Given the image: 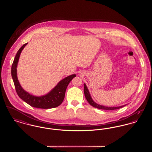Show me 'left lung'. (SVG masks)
<instances>
[{
    "label": "left lung",
    "mask_w": 152,
    "mask_h": 152,
    "mask_svg": "<svg viewBox=\"0 0 152 152\" xmlns=\"http://www.w3.org/2000/svg\"><path fill=\"white\" fill-rule=\"evenodd\" d=\"M84 94H85V97L87 99V101L89 102V104L90 105H91L92 107H94V108H96L100 109H104V110H115V109H117L121 108L122 107H124V106H125L126 105H122L120 107H105V106H103L99 105L97 103H96L92 99L91 94H89V92L88 91V89L87 88V86L86 84H84Z\"/></svg>",
    "instance_id": "1"
}]
</instances>
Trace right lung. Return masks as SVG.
Wrapping results in <instances>:
<instances>
[{"instance_id": "right-lung-1", "label": "right lung", "mask_w": 152, "mask_h": 152, "mask_svg": "<svg viewBox=\"0 0 152 152\" xmlns=\"http://www.w3.org/2000/svg\"><path fill=\"white\" fill-rule=\"evenodd\" d=\"M27 43L24 44L18 50L11 67V76L14 81L15 89L19 97L26 103L34 108L50 109L59 106L64 100L65 91L69 83L76 77L73 74L61 80L47 94L42 96H35L29 94L21 87L17 77V66L22 50Z\"/></svg>"}]
</instances>
